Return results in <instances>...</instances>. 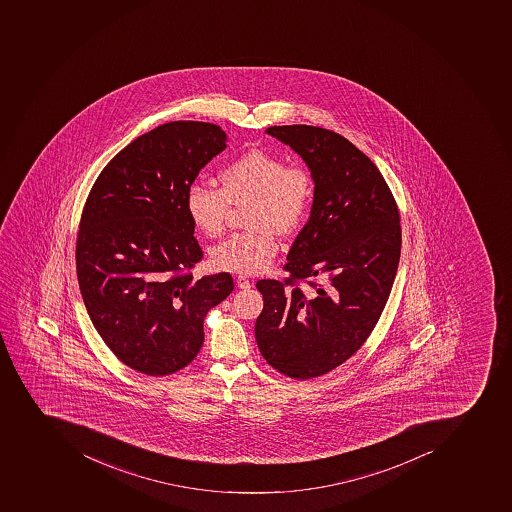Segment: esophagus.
<instances>
[{
    "mask_svg": "<svg viewBox=\"0 0 512 512\" xmlns=\"http://www.w3.org/2000/svg\"><path fill=\"white\" fill-rule=\"evenodd\" d=\"M236 283L237 288L244 289V291L252 288V281H249V278H245V276H237Z\"/></svg>",
    "mask_w": 512,
    "mask_h": 512,
    "instance_id": "34e87169",
    "label": "esophagus"
}]
</instances>
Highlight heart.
<instances>
[{"label":"heart","instance_id":"b5f03b06","mask_svg":"<svg viewBox=\"0 0 512 512\" xmlns=\"http://www.w3.org/2000/svg\"><path fill=\"white\" fill-rule=\"evenodd\" d=\"M220 189L194 184L186 210L205 236H220L229 207L244 205L247 231L233 234L212 249L213 267L237 275H257L273 262L279 236L296 233L312 199V179L300 165H284L273 153L254 148L220 173Z\"/></svg>","mask_w":512,"mask_h":512}]
</instances>
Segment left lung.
Returning a JSON list of instances; mask_svg holds the SVG:
<instances>
[{"label":"left lung","instance_id":"obj_1","mask_svg":"<svg viewBox=\"0 0 512 512\" xmlns=\"http://www.w3.org/2000/svg\"><path fill=\"white\" fill-rule=\"evenodd\" d=\"M299 153L315 182L312 210L288 254L284 281L260 279L255 339L263 359L294 380L325 375L367 341L396 278L401 218L370 158L323 127L271 126ZM328 275L325 287L310 277ZM305 280L315 292L305 295Z\"/></svg>","mask_w":512,"mask_h":512}]
</instances>
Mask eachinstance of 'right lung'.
<instances>
[{"label": "right lung", "mask_w": 512, "mask_h": 512, "mask_svg": "<svg viewBox=\"0 0 512 512\" xmlns=\"http://www.w3.org/2000/svg\"><path fill=\"white\" fill-rule=\"evenodd\" d=\"M216 124L173 121L132 140L93 184L77 233L85 309L124 365L165 376L191 364L208 310L233 292L229 273L194 279L203 252L187 189L226 148Z\"/></svg>", "instance_id": "1"}]
</instances>
